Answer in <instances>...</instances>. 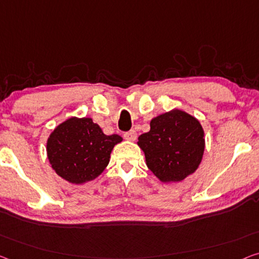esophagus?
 Masks as SVG:
<instances>
[{"instance_id": "34e87169", "label": "esophagus", "mask_w": 259, "mask_h": 259, "mask_svg": "<svg viewBox=\"0 0 259 259\" xmlns=\"http://www.w3.org/2000/svg\"><path fill=\"white\" fill-rule=\"evenodd\" d=\"M124 138L126 141H130V142H134L135 140L137 138V133L135 130H130L129 133L124 134Z\"/></svg>"}]
</instances>
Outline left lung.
Here are the masks:
<instances>
[{
    "label": "left lung",
    "mask_w": 259,
    "mask_h": 259,
    "mask_svg": "<svg viewBox=\"0 0 259 259\" xmlns=\"http://www.w3.org/2000/svg\"><path fill=\"white\" fill-rule=\"evenodd\" d=\"M146 166L164 184L179 183L198 169L204 152V131L193 115L175 109L150 122L137 142Z\"/></svg>",
    "instance_id": "1"
}]
</instances>
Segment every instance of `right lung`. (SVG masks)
<instances>
[{
  "mask_svg": "<svg viewBox=\"0 0 259 259\" xmlns=\"http://www.w3.org/2000/svg\"><path fill=\"white\" fill-rule=\"evenodd\" d=\"M122 141L118 135L103 134L91 117L72 116L50 134L46 153L58 176L71 184L83 185L105 171L114 146Z\"/></svg>",
  "mask_w": 259,
  "mask_h": 259,
  "instance_id": "right-lung-1",
  "label": "right lung"
}]
</instances>
